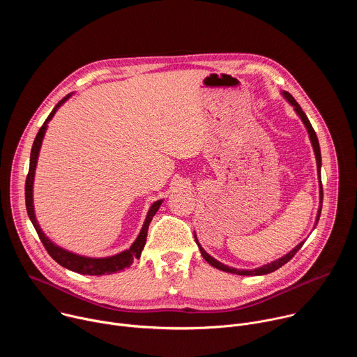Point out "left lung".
I'll use <instances>...</instances> for the list:
<instances>
[{
  "instance_id": "obj_1",
  "label": "left lung",
  "mask_w": 357,
  "mask_h": 357,
  "mask_svg": "<svg viewBox=\"0 0 357 357\" xmlns=\"http://www.w3.org/2000/svg\"><path fill=\"white\" fill-rule=\"evenodd\" d=\"M281 94H282V97L288 101V103L294 107V110H295L296 116L301 119V121L303 123L305 128H307L308 135H310V139H311V144H312V148H314V154H315V158H317V169H318V179H319V209H318L317 219H315V225H314V229H315V227H317V225H318L319 216H321V211H322V197H324V192H322V182H321L322 157H321L319 141H318V137H317V134H315V131H314V128H312V126H311V123H310V120H308L307 114H305V113L302 112L301 106L296 103L295 98H294L288 91H281ZM193 236H195V241H196V244H197V247H199V250H200L202 257L205 259V260H206L212 267H215V268H218V270H220V271L230 273V274H237V275H266V274H270V273H273V271L278 270L280 267H282L284 264H287V263H288V261L295 256L296 251L302 247V244L305 243V240H303V241H301V243H299V244H296L291 251H288V252L285 254V256H282V257H280V259H277V260H274V261H271V263H268V264H264V266L257 267V268H254V270H238V268H234V267H229V266H226V264L220 263L219 260L213 259V257L211 256V254H208V252L205 251V248H203V247L200 245V243H199V240H197V237H196V233H195Z\"/></svg>"
}]
</instances>
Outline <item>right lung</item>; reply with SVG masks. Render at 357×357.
<instances>
[{
    "label": "right lung",
    "mask_w": 357,
    "mask_h": 357,
    "mask_svg": "<svg viewBox=\"0 0 357 357\" xmlns=\"http://www.w3.org/2000/svg\"><path fill=\"white\" fill-rule=\"evenodd\" d=\"M73 96V93H69L68 96H65L59 103L54 107V110L50 112V114L47 116V119L45 120L43 126L39 128L36 137H35V141H33V145H32V149H31V160H29V172H28V176H26V183H25V202H26V212H28V216L42 241V244L45 245V248L47 250V252L50 254V257H52L58 264H61L62 267L70 270V271H75V273H79V274H83V275H109V274H113V273H117V271H121L124 268H128L132 261L135 259H139L141 252H142V248L145 245V241H146V233H148V227H149V223L152 220V218L155 216V213L158 212L160 206L162 205L164 199H160L157 202H154L151 205L148 213H146V218H145V222L141 227V231L139 234L137 236L135 241L131 244L130 248L119 252V254H114V256H110V257H100V259H94V257H86V256H80V254H76V252H72L58 244H55L52 240H50L45 231L40 229L38 220H36V216H35V208H33V181H35V171H36V165H38V158H39V151H40V146H42V141H43V137H45V132L47 130V123L54 119V116L56 114V112L59 110V107L62 105H65L66 101Z\"/></svg>",
    "instance_id": "1"
}]
</instances>
